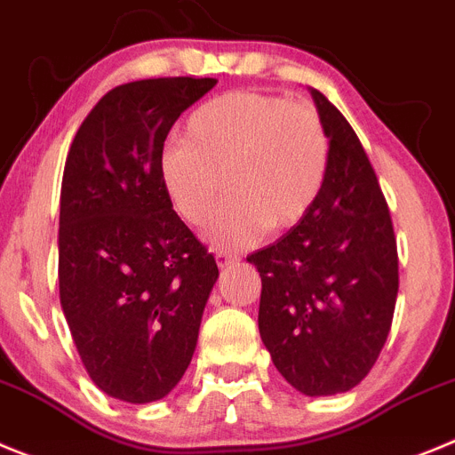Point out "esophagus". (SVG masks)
<instances>
[{
	"label": "esophagus",
	"mask_w": 455,
	"mask_h": 455,
	"mask_svg": "<svg viewBox=\"0 0 455 455\" xmlns=\"http://www.w3.org/2000/svg\"><path fill=\"white\" fill-rule=\"evenodd\" d=\"M215 260H218L220 267H228V265L237 263L240 258H237L235 253H231V251H224V249H215Z\"/></svg>",
	"instance_id": "esophagus-1"
}]
</instances>
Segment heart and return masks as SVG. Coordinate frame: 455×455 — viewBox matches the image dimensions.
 <instances>
[{
    "label": "heart",
    "mask_w": 455,
    "mask_h": 455,
    "mask_svg": "<svg viewBox=\"0 0 455 455\" xmlns=\"http://www.w3.org/2000/svg\"><path fill=\"white\" fill-rule=\"evenodd\" d=\"M329 138L310 106L235 90L212 97L186 122V140L158 154V177L172 206L192 227L211 224L222 247H244L265 231H288L308 215L324 188Z\"/></svg>",
    "instance_id": "obj_1"
}]
</instances>
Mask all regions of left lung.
<instances>
[{"mask_svg":"<svg viewBox=\"0 0 455 455\" xmlns=\"http://www.w3.org/2000/svg\"><path fill=\"white\" fill-rule=\"evenodd\" d=\"M329 170L308 215L247 260L263 290L258 331L274 365L306 396L355 387L386 345L399 292L390 211L345 116L310 88Z\"/></svg>","mask_w":455,"mask_h":455,"instance_id":"left-lung-1","label":"left lung"}]
</instances>
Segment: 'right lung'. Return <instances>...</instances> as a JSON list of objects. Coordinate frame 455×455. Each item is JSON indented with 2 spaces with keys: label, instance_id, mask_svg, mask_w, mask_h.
Wrapping results in <instances>:
<instances>
[{
  "label": "right lung",
  "instance_id": "right-lung-1",
  "mask_svg": "<svg viewBox=\"0 0 455 455\" xmlns=\"http://www.w3.org/2000/svg\"><path fill=\"white\" fill-rule=\"evenodd\" d=\"M218 79H145L106 92L76 131L60 186L59 290L101 392L151 403L190 365L218 263L183 224L158 154Z\"/></svg>",
  "mask_w": 455,
  "mask_h": 455
}]
</instances>
